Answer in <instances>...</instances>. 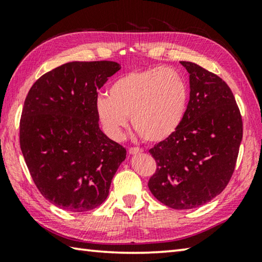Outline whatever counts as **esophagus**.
<instances>
[{
    "instance_id": "obj_1",
    "label": "esophagus",
    "mask_w": 262,
    "mask_h": 262,
    "mask_svg": "<svg viewBox=\"0 0 262 262\" xmlns=\"http://www.w3.org/2000/svg\"><path fill=\"white\" fill-rule=\"evenodd\" d=\"M141 152H143V150H142L141 148H130L129 149L130 155H137V154H141Z\"/></svg>"
}]
</instances>
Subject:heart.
<instances>
[{
  "label": "heart",
  "mask_w": 262,
  "mask_h": 262,
  "mask_svg": "<svg viewBox=\"0 0 262 262\" xmlns=\"http://www.w3.org/2000/svg\"><path fill=\"white\" fill-rule=\"evenodd\" d=\"M188 88L171 67L136 70L111 84L108 96L97 97V117L110 137L119 140L128 126L142 139L162 142L178 129L187 107Z\"/></svg>",
  "instance_id": "1"
}]
</instances>
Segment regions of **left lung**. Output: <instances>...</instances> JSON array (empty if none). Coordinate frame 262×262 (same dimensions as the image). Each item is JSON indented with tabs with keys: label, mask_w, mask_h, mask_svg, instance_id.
<instances>
[{
	"label": "left lung",
	"mask_w": 262,
	"mask_h": 262,
	"mask_svg": "<svg viewBox=\"0 0 262 262\" xmlns=\"http://www.w3.org/2000/svg\"><path fill=\"white\" fill-rule=\"evenodd\" d=\"M180 63L189 74V101L178 129L149 150L157 170L148 186L158 201L183 210L206 205L227 187L243 121L223 79L193 62Z\"/></svg>",
	"instance_id": "obj_1"
}]
</instances>
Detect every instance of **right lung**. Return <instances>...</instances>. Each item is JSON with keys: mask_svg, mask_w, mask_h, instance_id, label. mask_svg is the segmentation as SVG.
<instances>
[{"mask_svg": "<svg viewBox=\"0 0 262 262\" xmlns=\"http://www.w3.org/2000/svg\"><path fill=\"white\" fill-rule=\"evenodd\" d=\"M118 62H68L35 82L24 101L19 142L42 196L64 210L95 209L108 196L126 149L99 128L97 91Z\"/></svg>", "mask_w": 262, "mask_h": 262, "instance_id": "add662e5", "label": "right lung"}]
</instances>
